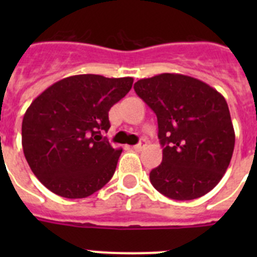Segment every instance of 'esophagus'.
<instances>
[{
	"label": "esophagus",
	"mask_w": 257,
	"mask_h": 257,
	"mask_svg": "<svg viewBox=\"0 0 257 257\" xmlns=\"http://www.w3.org/2000/svg\"><path fill=\"white\" fill-rule=\"evenodd\" d=\"M145 145H147V143H145V140H142V142L139 143V144H136V145H134L133 148L135 149V151H138V152H140L142 151L143 148H144Z\"/></svg>",
	"instance_id": "esophagus-1"
}]
</instances>
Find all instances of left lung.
I'll return each instance as SVG.
<instances>
[{"label": "left lung", "instance_id": "1", "mask_svg": "<svg viewBox=\"0 0 257 257\" xmlns=\"http://www.w3.org/2000/svg\"><path fill=\"white\" fill-rule=\"evenodd\" d=\"M156 113L162 163L149 179L163 196L190 201L205 196L225 174L235 135L225 99L184 74L162 73L134 85Z\"/></svg>", "mask_w": 257, "mask_h": 257}]
</instances>
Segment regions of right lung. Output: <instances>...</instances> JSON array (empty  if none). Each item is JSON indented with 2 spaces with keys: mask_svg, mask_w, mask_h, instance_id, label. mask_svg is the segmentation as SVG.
<instances>
[{
  "mask_svg": "<svg viewBox=\"0 0 257 257\" xmlns=\"http://www.w3.org/2000/svg\"><path fill=\"white\" fill-rule=\"evenodd\" d=\"M131 77L99 74L67 77L32 101L22 123L29 167L52 193L86 198L105 185L122 149L109 144V109L133 87Z\"/></svg>",
  "mask_w": 257,
  "mask_h": 257,
  "instance_id": "right-lung-1",
  "label": "right lung"
}]
</instances>
